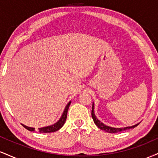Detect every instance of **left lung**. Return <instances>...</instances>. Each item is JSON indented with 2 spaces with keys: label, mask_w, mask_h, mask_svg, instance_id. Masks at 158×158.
<instances>
[{
  "label": "left lung",
  "mask_w": 158,
  "mask_h": 158,
  "mask_svg": "<svg viewBox=\"0 0 158 158\" xmlns=\"http://www.w3.org/2000/svg\"><path fill=\"white\" fill-rule=\"evenodd\" d=\"M91 115H92V118H93L94 122L96 124V126H97L99 128H100L101 130H103V131L108 132V133H117V132H119V131H125V130L130 129V128H135V127H136L137 126V125L139 124V123H137V124L134 125V126L123 127V128H114V127H110V126H106V125H105L104 123H102V122H101L100 120H99V119H97V117H96L95 114H94V102H93V106H92Z\"/></svg>",
  "instance_id": "obj_1"
}]
</instances>
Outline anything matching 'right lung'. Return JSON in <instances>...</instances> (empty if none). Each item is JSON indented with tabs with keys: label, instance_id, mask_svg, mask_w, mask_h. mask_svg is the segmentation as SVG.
Returning <instances> with one entry per match:
<instances>
[{
	"label": "right lung",
	"instance_id": "obj_1",
	"mask_svg": "<svg viewBox=\"0 0 158 158\" xmlns=\"http://www.w3.org/2000/svg\"><path fill=\"white\" fill-rule=\"evenodd\" d=\"M70 103H71V101H70V102L67 104V106H65L64 108V111H63L62 114H61L60 119H59L56 123H54V124L50 125V126H48L39 128V131L40 133H50V132H55L56 131H58V130L60 129L61 127L64 126L65 121H66L67 115H68V110L69 106H70ZM21 125H22L25 128H27V130H29L30 131H35V128L27 126L23 124H21Z\"/></svg>",
	"mask_w": 158,
	"mask_h": 158
}]
</instances>
